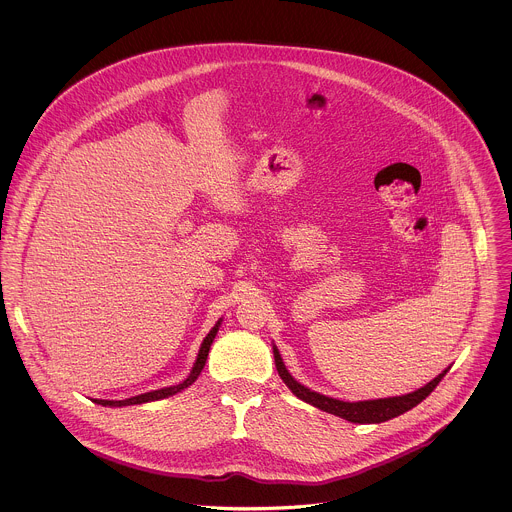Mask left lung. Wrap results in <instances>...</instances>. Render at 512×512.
I'll return each instance as SVG.
<instances>
[{"label":"left lung","instance_id":"1","mask_svg":"<svg viewBox=\"0 0 512 512\" xmlns=\"http://www.w3.org/2000/svg\"><path fill=\"white\" fill-rule=\"evenodd\" d=\"M274 361H276L278 374L282 376L286 386L292 390L299 400H303V402H307V404H311V406H315V408H319L323 412H329L333 416L349 420L353 424H380V422L392 420V418L412 410L414 406H418L422 400H426L434 392V388L438 386L441 378L449 370V368L443 370L432 382H428L424 388H418L412 394L380 398V400H365V402H343V400H335V398L323 396L319 392H313V390L305 388L303 384H299L292 374L288 372V368H286L282 357H280V351L276 347H274Z\"/></svg>","mask_w":512,"mask_h":512}]
</instances>
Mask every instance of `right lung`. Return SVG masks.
<instances>
[{
    "label": "right lung",
    "instance_id": "add662e5",
    "mask_svg": "<svg viewBox=\"0 0 512 512\" xmlns=\"http://www.w3.org/2000/svg\"><path fill=\"white\" fill-rule=\"evenodd\" d=\"M219 327L220 321H217V325L211 329V333L205 337V341H203V345H201V349H199V357H197V361H195V366H193L191 374H189V376H187L183 382H179V384H175V386H167V388H161V390H151V392L140 394V396H132V398H126V400H94V402H96V404H100V406H132V404H144V402L161 400V398H167V396H173V394L181 392L183 388L191 386V384H193V382L199 378V374H201L203 366H205V363H207V357H209V349H211V343H213V339H215V335H217Z\"/></svg>",
    "mask_w": 512,
    "mask_h": 512
}]
</instances>
